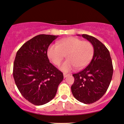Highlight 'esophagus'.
Segmentation results:
<instances>
[{"instance_id": "esophagus-1", "label": "esophagus", "mask_w": 124, "mask_h": 124, "mask_svg": "<svg viewBox=\"0 0 124 124\" xmlns=\"http://www.w3.org/2000/svg\"><path fill=\"white\" fill-rule=\"evenodd\" d=\"M63 75H64V77L65 78V77H68V76H69V74L65 73H63Z\"/></svg>"}]
</instances>
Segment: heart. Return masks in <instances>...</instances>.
Wrapping results in <instances>:
<instances>
[{
  "label": "heart",
  "instance_id": "b5f03b06",
  "mask_svg": "<svg viewBox=\"0 0 124 124\" xmlns=\"http://www.w3.org/2000/svg\"><path fill=\"white\" fill-rule=\"evenodd\" d=\"M94 52V47L90 42L70 37L60 40L57 45H51L47 50V56L55 65H60L67 56L68 59L60 69L68 72L76 67L80 69L86 67L91 62Z\"/></svg>",
  "mask_w": 124,
  "mask_h": 124
}]
</instances>
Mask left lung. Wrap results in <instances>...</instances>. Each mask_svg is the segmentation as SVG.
I'll list each match as a JSON object with an SVG mask.
<instances>
[{
	"instance_id": "1",
	"label": "left lung",
	"mask_w": 124,
	"mask_h": 124,
	"mask_svg": "<svg viewBox=\"0 0 124 124\" xmlns=\"http://www.w3.org/2000/svg\"><path fill=\"white\" fill-rule=\"evenodd\" d=\"M82 37L93 45L94 55L87 67L73 74L74 81L71 90L74 97L80 102L91 104L99 100L106 93L113 68L107 48L94 37L87 34H82Z\"/></svg>"
}]
</instances>
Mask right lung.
Instances as JSON below:
<instances>
[{
	"label": "right lung",
	"mask_w": 124,
	"mask_h": 124,
	"mask_svg": "<svg viewBox=\"0 0 124 124\" xmlns=\"http://www.w3.org/2000/svg\"><path fill=\"white\" fill-rule=\"evenodd\" d=\"M57 37L37 35L23 44L15 57V84L23 97L36 106L51 101L63 79L62 73L50 62L47 56L49 46Z\"/></svg>",
	"instance_id": "1"
}]
</instances>
